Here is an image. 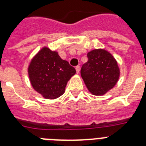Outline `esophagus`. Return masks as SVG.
Wrapping results in <instances>:
<instances>
[{"label": "esophagus", "mask_w": 146, "mask_h": 146, "mask_svg": "<svg viewBox=\"0 0 146 146\" xmlns=\"http://www.w3.org/2000/svg\"><path fill=\"white\" fill-rule=\"evenodd\" d=\"M75 69H76V72H77V73L78 74L80 72V66H77L75 67Z\"/></svg>", "instance_id": "obj_1"}]
</instances>
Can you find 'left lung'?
Instances as JSON below:
<instances>
[{
	"mask_svg": "<svg viewBox=\"0 0 146 146\" xmlns=\"http://www.w3.org/2000/svg\"><path fill=\"white\" fill-rule=\"evenodd\" d=\"M82 66L81 77L90 92L101 96L116 84L120 72L115 59L104 50H94Z\"/></svg>",
	"mask_w": 146,
	"mask_h": 146,
	"instance_id": "1",
	"label": "left lung"
}]
</instances>
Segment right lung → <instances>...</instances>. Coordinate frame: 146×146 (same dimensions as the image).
I'll list each match as a JSON object with an SVG mask.
<instances>
[{"label": "right lung", "mask_w": 146, "mask_h": 146, "mask_svg": "<svg viewBox=\"0 0 146 146\" xmlns=\"http://www.w3.org/2000/svg\"><path fill=\"white\" fill-rule=\"evenodd\" d=\"M76 73L69 62L62 60L58 52L44 47L28 67L32 86L46 99L59 97L65 91L67 82Z\"/></svg>", "instance_id": "obj_1"}]
</instances>
